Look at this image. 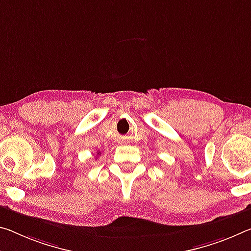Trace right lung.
<instances>
[{
	"label": "right lung",
	"instance_id": "obj_1",
	"mask_svg": "<svg viewBox=\"0 0 251 251\" xmlns=\"http://www.w3.org/2000/svg\"><path fill=\"white\" fill-rule=\"evenodd\" d=\"M99 153H100V152H98V153H97V154H99Z\"/></svg>",
	"mask_w": 251,
	"mask_h": 251
}]
</instances>
